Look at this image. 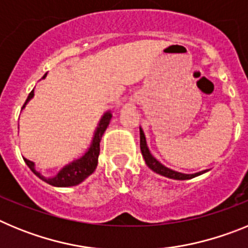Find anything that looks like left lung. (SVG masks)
<instances>
[{"label": "left lung", "mask_w": 248, "mask_h": 248, "mask_svg": "<svg viewBox=\"0 0 248 248\" xmlns=\"http://www.w3.org/2000/svg\"><path fill=\"white\" fill-rule=\"evenodd\" d=\"M140 149H141V154H143L144 159H145L146 165H148L153 171H155L156 174L163 175V176L170 177V179H175V180H189V179H192V177L198 176V175H201L205 172V171H201V172H198V174H191V175L181 174V172L174 171V170H171V169L164 166L163 164H160L159 161H157V160L150 154L148 145H146L145 135H144L141 129H140Z\"/></svg>", "instance_id": "1"}]
</instances>
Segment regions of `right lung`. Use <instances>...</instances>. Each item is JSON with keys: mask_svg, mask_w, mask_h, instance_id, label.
<instances>
[{"mask_svg": "<svg viewBox=\"0 0 248 248\" xmlns=\"http://www.w3.org/2000/svg\"><path fill=\"white\" fill-rule=\"evenodd\" d=\"M46 76H47V74H45L43 78H45ZM32 97H33V91L28 94L26 103H27ZM26 103L23 104V108H25ZM110 118L111 114L109 113V111L103 115L102 120H100L99 123V126H98L97 131H95L93 143H92L89 150L87 151L80 159L76 160V161H73L72 164H69V165H67L65 168H63L54 177H45L43 175H41L38 171H36L34 164L32 163V161H30V160L26 159V157H23L25 163L27 164V166L32 170V172H33L34 175H37L41 180L49 184V185L58 186V187H67V186L78 185V184L82 183L83 180H85L89 175L93 174L95 168H97L98 156H99L100 153V139H102L105 129H107L109 122H110Z\"/></svg>", "mask_w": 248, "mask_h": 248, "instance_id": "1", "label": "right lung"}]
</instances>
